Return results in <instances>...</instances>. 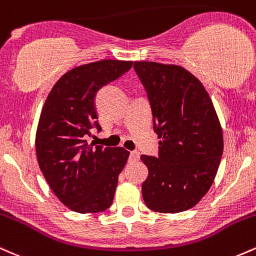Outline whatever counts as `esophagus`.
Listing matches in <instances>:
<instances>
[{
  "mask_svg": "<svg viewBox=\"0 0 256 256\" xmlns=\"http://www.w3.org/2000/svg\"><path fill=\"white\" fill-rule=\"evenodd\" d=\"M130 158H131V160H138V158H140V152H137V150H134V152H130Z\"/></svg>",
  "mask_w": 256,
  "mask_h": 256,
  "instance_id": "34e87169",
  "label": "esophagus"
}]
</instances>
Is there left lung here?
Listing matches in <instances>:
<instances>
[{"label":"left lung","instance_id":"obj_1","mask_svg":"<svg viewBox=\"0 0 256 256\" xmlns=\"http://www.w3.org/2000/svg\"><path fill=\"white\" fill-rule=\"evenodd\" d=\"M152 106L158 158L140 155L148 168L143 200L155 212L195 207L212 186L224 149L222 128L204 84L178 64L134 61Z\"/></svg>","mask_w":256,"mask_h":256}]
</instances>
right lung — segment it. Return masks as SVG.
I'll return each mask as SVG.
<instances>
[{"label":"right lung","mask_w":256,"mask_h":256,"mask_svg":"<svg viewBox=\"0 0 256 256\" xmlns=\"http://www.w3.org/2000/svg\"><path fill=\"white\" fill-rule=\"evenodd\" d=\"M132 67V61L101 60L74 67L52 88L36 131V155L46 183L62 204L77 213L110 207L118 176L130 152L88 143L94 126L98 89Z\"/></svg>","instance_id":"1"}]
</instances>
